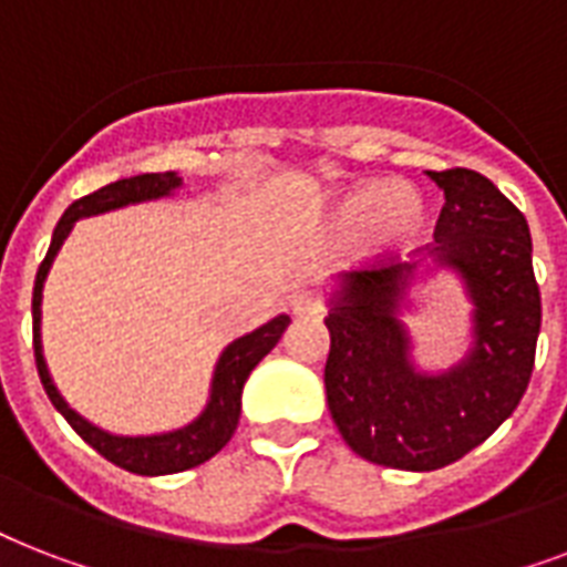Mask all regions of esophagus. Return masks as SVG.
Listing matches in <instances>:
<instances>
[{
  "label": "esophagus",
  "mask_w": 567,
  "mask_h": 567,
  "mask_svg": "<svg viewBox=\"0 0 567 567\" xmlns=\"http://www.w3.org/2000/svg\"><path fill=\"white\" fill-rule=\"evenodd\" d=\"M291 311L297 315V318H311V315H318V300H315V293H311V291L293 293Z\"/></svg>",
  "instance_id": "34e87169"
}]
</instances>
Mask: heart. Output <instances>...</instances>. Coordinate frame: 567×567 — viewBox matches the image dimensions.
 <instances>
[{
    "mask_svg": "<svg viewBox=\"0 0 567 567\" xmlns=\"http://www.w3.org/2000/svg\"><path fill=\"white\" fill-rule=\"evenodd\" d=\"M323 226L338 240H355L362 256L409 252L430 226V203L421 188L403 182H353L332 190L320 208Z\"/></svg>",
    "mask_w": 567,
    "mask_h": 567,
    "instance_id": "obj_1",
    "label": "heart"
}]
</instances>
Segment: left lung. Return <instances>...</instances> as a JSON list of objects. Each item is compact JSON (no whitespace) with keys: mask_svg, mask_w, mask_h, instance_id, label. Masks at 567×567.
<instances>
[{"mask_svg":"<svg viewBox=\"0 0 567 567\" xmlns=\"http://www.w3.org/2000/svg\"><path fill=\"white\" fill-rule=\"evenodd\" d=\"M426 176L444 190L430 256L323 288L332 421L353 453L400 471H439L483 444L518 409L542 329L527 217L480 173ZM441 269L463 285L472 327L463 359L432 372L413 359L408 318Z\"/></svg>","mask_w":567,"mask_h":567,"instance_id":"1","label":"left lung"}]
</instances>
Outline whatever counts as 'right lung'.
<instances>
[{
	"mask_svg": "<svg viewBox=\"0 0 567 567\" xmlns=\"http://www.w3.org/2000/svg\"><path fill=\"white\" fill-rule=\"evenodd\" d=\"M182 188L179 173H141V176H128V179L111 182L105 188L93 190V194L75 199L64 212V217L58 220L55 231H52V244L43 258V265L34 279V293H31V318H34V359H38L40 382L47 388L49 400L58 412L64 414L66 423L91 444L100 456L114 462L123 471L141 476H164L179 474L188 467L203 465L214 453H220L229 439L238 430L240 417V394H244V382L252 373L261 359H265L279 338L288 329L291 318L288 315H276L274 320H267L258 329L247 332V336L235 338L223 347L220 359L214 364L212 385H208V400H205L203 412L196 414L194 421L182 423L176 430L150 432V435H117L91 423L87 417L75 412L73 405L66 403L61 391H58L55 379L49 373L47 355H43V336H40V323H43V288H47V276L55 265L58 252L64 247V240L70 238V231L84 217H96V214L117 212L126 205L155 203V199H167L176 196Z\"/></svg>",
	"mask_w": 567,
	"mask_h": 567,
	"instance_id": "add662e5",
	"label": "right lung"
}]
</instances>
